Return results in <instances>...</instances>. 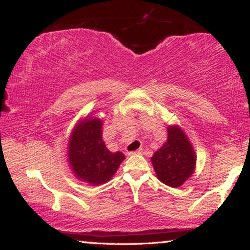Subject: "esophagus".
Here are the masks:
<instances>
[{
    "label": "esophagus",
    "instance_id": "1",
    "mask_svg": "<svg viewBox=\"0 0 250 250\" xmlns=\"http://www.w3.org/2000/svg\"><path fill=\"white\" fill-rule=\"evenodd\" d=\"M129 156H135V155H141V150H136V151L128 152Z\"/></svg>",
    "mask_w": 250,
    "mask_h": 250
}]
</instances>
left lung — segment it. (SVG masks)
<instances>
[{"label": "left lung", "instance_id": "left-lung-1", "mask_svg": "<svg viewBox=\"0 0 250 250\" xmlns=\"http://www.w3.org/2000/svg\"><path fill=\"white\" fill-rule=\"evenodd\" d=\"M196 162V152L183 129L179 125H169L166 142L151 157L159 181L172 188L181 187L192 176Z\"/></svg>", "mask_w": 250, "mask_h": 250}]
</instances>
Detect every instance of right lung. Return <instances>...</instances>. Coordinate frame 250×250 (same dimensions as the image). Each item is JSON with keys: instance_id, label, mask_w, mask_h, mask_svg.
<instances>
[{"instance_id": "1", "label": "right lung", "mask_w": 250, "mask_h": 250, "mask_svg": "<svg viewBox=\"0 0 250 250\" xmlns=\"http://www.w3.org/2000/svg\"><path fill=\"white\" fill-rule=\"evenodd\" d=\"M104 122L86 116L80 119L70 133L67 146L68 164L76 179L91 186L111 180L125 159L121 151L111 152L102 139Z\"/></svg>"}]
</instances>
